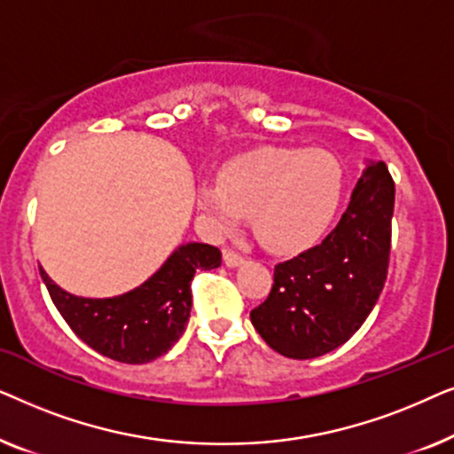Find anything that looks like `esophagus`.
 I'll return each mask as SVG.
<instances>
[{
    "label": "esophagus",
    "instance_id": "esophagus-1",
    "mask_svg": "<svg viewBox=\"0 0 454 454\" xmlns=\"http://www.w3.org/2000/svg\"><path fill=\"white\" fill-rule=\"evenodd\" d=\"M223 260H225V264L229 266V269H235V266H239L241 262H244V258H241L238 252L229 250V247L223 250Z\"/></svg>",
    "mask_w": 454,
    "mask_h": 454
}]
</instances>
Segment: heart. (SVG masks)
<instances>
[{"label":"heart","mask_w":454,"mask_h":454,"mask_svg":"<svg viewBox=\"0 0 454 454\" xmlns=\"http://www.w3.org/2000/svg\"><path fill=\"white\" fill-rule=\"evenodd\" d=\"M343 185V165L326 148L266 146L229 160L219 182L202 184L198 207L216 233H231L250 215L269 250L295 252L331 225Z\"/></svg>","instance_id":"b5f03b06"}]
</instances>
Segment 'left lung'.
<instances>
[{
  "label": "left lung",
  "mask_w": 454,
  "mask_h": 454,
  "mask_svg": "<svg viewBox=\"0 0 454 454\" xmlns=\"http://www.w3.org/2000/svg\"><path fill=\"white\" fill-rule=\"evenodd\" d=\"M393 208L388 167L368 160L337 227L322 244L277 264L269 297L250 312L270 349L312 359L357 333L387 281Z\"/></svg>",
  "instance_id": "left-lung-1"
}]
</instances>
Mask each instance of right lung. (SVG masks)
<instances>
[{"label":"right lung","instance_id":"add662e5","mask_svg":"<svg viewBox=\"0 0 454 454\" xmlns=\"http://www.w3.org/2000/svg\"><path fill=\"white\" fill-rule=\"evenodd\" d=\"M221 266L219 247L179 246L140 287L115 297H78L41 269L49 295L74 333L90 349L121 364H148L171 349L188 325L196 270Z\"/></svg>","mask_w":454,"mask_h":454}]
</instances>
